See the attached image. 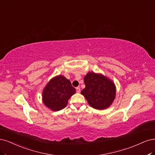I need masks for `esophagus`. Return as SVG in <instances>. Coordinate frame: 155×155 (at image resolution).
Here are the masks:
<instances>
[{
	"label": "esophagus",
	"mask_w": 155,
	"mask_h": 155,
	"mask_svg": "<svg viewBox=\"0 0 155 155\" xmlns=\"http://www.w3.org/2000/svg\"><path fill=\"white\" fill-rule=\"evenodd\" d=\"M76 91H77V93H80V92H81V87H77L76 88Z\"/></svg>",
	"instance_id": "esophagus-1"
}]
</instances>
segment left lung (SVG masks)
<instances>
[{
  "mask_svg": "<svg viewBox=\"0 0 155 155\" xmlns=\"http://www.w3.org/2000/svg\"><path fill=\"white\" fill-rule=\"evenodd\" d=\"M86 87L81 93L88 104L97 109L107 108L113 102L116 94L114 83L101 74L89 72L84 78Z\"/></svg>",
  "mask_w": 155,
  "mask_h": 155,
  "instance_id": "1",
  "label": "left lung"
}]
</instances>
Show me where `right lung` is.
Listing matches in <instances>:
<instances>
[{"label": "right lung", "mask_w": 155, "mask_h": 155, "mask_svg": "<svg viewBox=\"0 0 155 155\" xmlns=\"http://www.w3.org/2000/svg\"><path fill=\"white\" fill-rule=\"evenodd\" d=\"M75 91L69 80L62 75L57 76L45 87L42 101L45 106L51 110L59 111L66 107L68 100Z\"/></svg>", "instance_id": "obj_1"}]
</instances>
